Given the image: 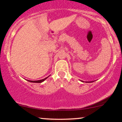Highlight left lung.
Masks as SVG:
<instances>
[{"mask_svg": "<svg viewBox=\"0 0 122 122\" xmlns=\"http://www.w3.org/2000/svg\"><path fill=\"white\" fill-rule=\"evenodd\" d=\"M81 81L82 82V81ZM93 82V81H86V82Z\"/></svg>", "mask_w": 122, "mask_h": 122, "instance_id": "8db88e82", "label": "left lung"}]
</instances>
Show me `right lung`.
Wrapping results in <instances>:
<instances>
[{"instance_id":"obj_1","label":"right lung","mask_w":122,"mask_h":122,"mask_svg":"<svg viewBox=\"0 0 122 122\" xmlns=\"http://www.w3.org/2000/svg\"><path fill=\"white\" fill-rule=\"evenodd\" d=\"M49 77V76L48 77H47L45 78V79H42V80H37V81H31V80H28V81L30 82H36V83H41V82H42L44 81L46 79H47V78Z\"/></svg>"}]
</instances>
